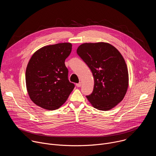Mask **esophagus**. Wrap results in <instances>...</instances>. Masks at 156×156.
<instances>
[{
  "label": "esophagus",
  "instance_id": "obj_1",
  "mask_svg": "<svg viewBox=\"0 0 156 156\" xmlns=\"http://www.w3.org/2000/svg\"><path fill=\"white\" fill-rule=\"evenodd\" d=\"M76 85L77 87H81V83H77V84H76Z\"/></svg>",
  "mask_w": 156,
  "mask_h": 156
}]
</instances>
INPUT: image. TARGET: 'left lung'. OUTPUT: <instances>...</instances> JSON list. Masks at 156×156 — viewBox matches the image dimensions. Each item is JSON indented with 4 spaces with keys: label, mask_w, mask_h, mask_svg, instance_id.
<instances>
[{
    "label": "left lung",
    "mask_w": 156,
    "mask_h": 156,
    "mask_svg": "<svg viewBox=\"0 0 156 156\" xmlns=\"http://www.w3.org/2000/svg\"><path fill=\"white\" fill-rule=\"evenodd\" d=\"M76 52L92 72L93 91L86 96L96 108L112 109L124 98L128 87L126 63L120 52L109 43H84Z\"/></svg>",
    "instance_id": "obj_1"
}]
</instances>
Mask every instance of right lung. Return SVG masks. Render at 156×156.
Instances as JSON below:
<instances>
[{
	"label": "right lung",
	"mask_w": 156,
	"mask_h": 156,
	"mask_svg": "<svg viewBox=\"0 0 156 156\" xmlns=\"http://www.w3.org/2000/svg\"><path fill=\"white\" fill-rule=\"evenodd\" d=\"M72 44L58 43L44 46L31 57L26 70L27 91L37 106L49 110L60 108L75 87L68 80L65 60L71 53Z\"/></svg>",
	"instance_id": "obj_1"
}]
</instances>
